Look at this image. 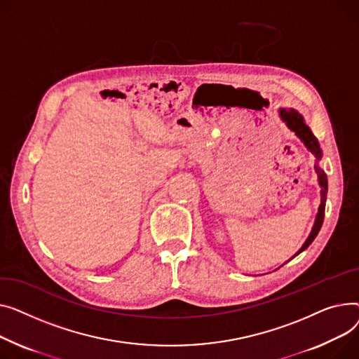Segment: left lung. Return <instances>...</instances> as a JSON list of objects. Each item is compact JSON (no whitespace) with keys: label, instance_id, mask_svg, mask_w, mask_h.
<instances>
[{"label":"left lung","instance_id":"8db88e82","mask_svg":"<svg viewBox=\"0 0 359 359\" xmlns=\"http://www.w3.org/2000/svg\"><path fill=\"white\" fill-rule=\"evenodd\" d=\"M280 117H281V120L287 124V128H288L290 130H292L294 133H296V135L302 139V142L306 144L307 149H309L316 158H318V161H319V159L322 158V151H320L319 142H318V139L314 137V135L311 133L309 126L304 123L303 116H302L299 111L292 110V109H288V110H287V109H281V110H280ZM314 170H316V174H318L319 185H320V188H322V189H320L322 198H320L319 212H318V216H316L314 226H313V229H311V231H310V235H309L307 241L304 242V245L300 248V250H299L297 254L294 255V257H297V255L300 254V252H303L304 249H307V248L310 246V243L314 241V238L318 236L319 230H320V227H322V224H323V219H325V205H326V194H327V177H326L325 171L322 170V168H320L319 165H316ZM294 257H292V258H294Z\"/></svg>","mask_w":359,"mask_h":359}]
</instances>
